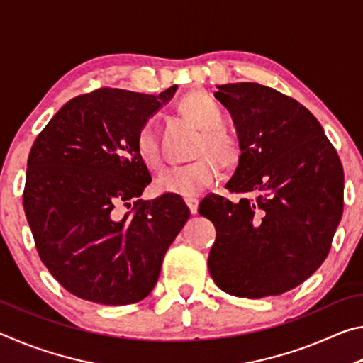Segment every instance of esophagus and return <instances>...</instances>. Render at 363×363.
<instances>
[{"label": "esophagus", "mask_w": 363, "mask_h": 363, "mask_svg": "<svg viewBox=\"0 0 363 363\" xmlns=\"http://www.w3.org/2000/svg\"><path fill=\"white\" fill-rule=\"evenodd\" d=\"M186 203L189 206V210L192 214H196V211H199V200L196 199H187Z\"/></svg>", "instance_id": "34e87169"}]
</instances>
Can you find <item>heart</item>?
<instances>
[{
	"mask_svg": "<svg viewBox=\"0 0 363 363\" xmlns=\"http://www.w3.org/2000/svg\"><path fill=\"white\" fill-rule=\"evenodd\" d=\"M177 110L189 123L199 128L192 149V157L199 158L182 167L167 169L157 177L155 186L160 192L195 199L213 187L223 176L218 159L227 168L235 167L240 162L242 145L223 126L224 113L216 101L201 91L184 96L177 104ZM136 152L149 168L160 169L163 167L162 149L150 125H144L138 131Z\"/></svg>",
	"mask_w": 363,
	"mask_h": 363,
	"instance_id": "obj_1",
	"label": "heart"
}]
</instances>
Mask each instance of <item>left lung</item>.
Listing matches in <instances>:
<instances>
[{"label":"left lung","mask_w":363,"mask_h":363,"mask_svg":"<svg viewBox=\"0 0 363 363\" xmlns=\"http://www.w3.org/2000/svg\"><path fill=\"white\" fill-rule=\"evenodd\" d=\"M242 158L232 179L240 201L210 194L199 213L216 227L208 269L238 298L279 296L327 259L342 216L344 173L318 120L293 97L257 83L220 84Z\"/></svg>","instance_id":"8db88e82"}]
</instances>
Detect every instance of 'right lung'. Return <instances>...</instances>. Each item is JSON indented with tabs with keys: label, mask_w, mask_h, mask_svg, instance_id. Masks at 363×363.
<instances>
[{
	"label": "right lung",
	"mask_w": 363,
	"mask_h": 363,
	"mask_svg": "<svg viewBox=\"0 0 363 363\" xmlns=\"http://www.w3.org/2000/svg\"><path fill=\"white\" fill-rule=\"evenodd\" d=\"M176 89L77 96L35 139L23 210L40 259L78 298L106 306L144 299L187 223L179 195L139 199L152 177L136 152L138 131Z\"/></svg>",
	"instance_id": "obj_1"
}]
</instances>
